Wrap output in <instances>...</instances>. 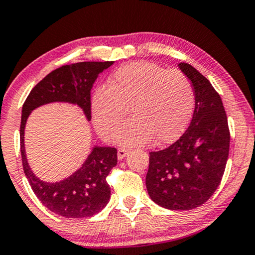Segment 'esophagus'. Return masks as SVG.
I'll list each match as a JSON object with an SVG mask.
<instances>
[{
  "label": "esophagus",
  "mask_w": 255,
  "mask_h": 255,
  "mask_svg": "<svg viewBox=\"0 0 255 255\" xmlns=\"http://www.w3.org/2000/svg\"><path fill=\"white\" fill-rule=\"evenodd\" d=\"M128 153H129V149H125V148H119V150H118V157H119V160L125 159V156L127 155Z\"/></svg>",
  "instance_id": "esophagus-1"
}]
</instances>
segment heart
Segmentation results:
<instances>
[{"label": "heart", "instance_id": "obj_1", "mask_svg": "<svg viewBox=\"0 0 255 255\" xmlns=\"http://www.w3.org/2000/svg\"><path fill=\"white\" fill-rule=\"evenodd\" d=\"M195 106L192 82L176 69L138 61L120 67L92 96L96 129L106 140H114L129 108L133 118L119 135L128 146L175 141L186 130Z\"/></svg>", "mask_w": 255, "mask_h": 255}]
</instances>
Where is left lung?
Wrapping results in <instances>:
<instances>
[{"mask_svg": "<svg viewBox=\"0 0 255 255\" xmlns=\"http://www.w3.org/2000/svg\"><path fill=\"white\" fill-rule=\"evenodd\" d=\"M178 66L194 88V113L178 141L149 153L146 186L150 199L161 207L186 211L205 204L217 191L231 136L221 98L211 82L191 64Z\"/></svg>", "mask_w": 255, "mask_h": 255, "instance_id": "8db88e82", "label": "left lung"}]
</instances>
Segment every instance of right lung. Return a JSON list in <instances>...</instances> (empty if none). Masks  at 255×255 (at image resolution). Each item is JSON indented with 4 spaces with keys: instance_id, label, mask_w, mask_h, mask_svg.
I'll return each mask as SVG.
<instances>
[{
    "instance_id": "right-lung-1",
    "label": "right lung",
    "mask_w": 255,
    "mask_h": 255,
    "mask_svg": "<svg viewBox=\"0 0 255 255\" xmlns=\"http://www.w3.org/2000/svg\"><path fill=\"white\" fill-rule=\"evenodd\" d=\"M113 63L114 61H90L60 67L31 89L22 107L20 140L24 174L44 207L63 218H89L106 207L111 198V187L106 178L118 163L117 148L94 146L82 166L72 175L61 181L46 182L29 167L24 149L25 124L34 109L53 102L79 106L90 121V90L99 74Z\"/></svg>"
}]
</instances>
